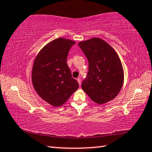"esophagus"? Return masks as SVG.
I'll use <instances>...</instances> for the list:
<instances>
[{
  "mask_svg": "<svg viewBox=\"0 0 152 152\" xmlns=\"http://www.w3.org/2000/svg\"><path fill=\"white\" fill-rule=\"evenodd\" d=\"M77 81H78L79 85L80 86L81 85V80H80V78H77Z\"/></svg>",
  "mask_w": 152,
  "mask_h": 152,
  "instance_id": "obj_1",
  "label": "esophagus"
}]
</instances>
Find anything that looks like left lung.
I'll list each match as a JSON object with an SVG mask.
<instances>
[{"label":"left lung","instance_id":"obj_1","mask_svg":"<svg viewBox=\"0 0 152 152\" xmlns=\"http://www.w3.org/2000/svg\"><path fill=\"white\" fill-rule=\"evenodd\" d=\"M78 45L89 64L88 78L82 82V90L97 104L114 99L124 81L123 66L117 52L99 37L79 42Z\"/></svg>","mask_w":152,"mask_h":152}]
</instances>
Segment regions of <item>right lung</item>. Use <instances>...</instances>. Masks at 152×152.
<instances>
[{
	"label": "right lung",
	"instance_id": "right-lung-1",
	"mask_svg": "<svg viewBox=\"0 0 152 152\" xmlns=\"http://www.w3.org/2000/svg\"><path fill=\"white\" fill-rule=\"evenodd\" d=\"M76 42L58 38L40 50L33 62L31 80L35 91L53 107H60L78 88L79 84L72 77L67 57Z\"/></svg>",
	"mask_w": 152,
	"mask_h": 152
}]
</instances>
